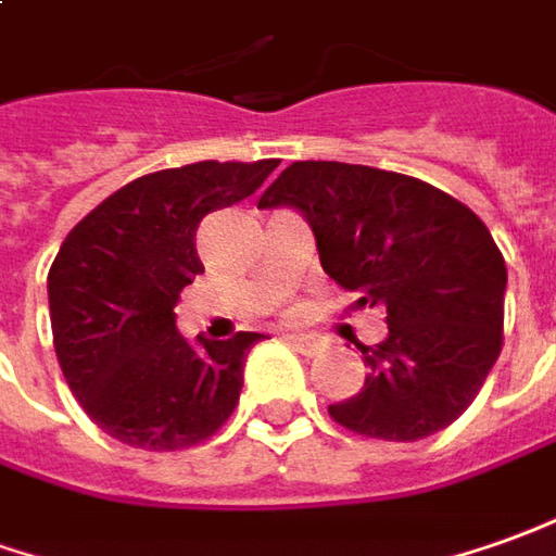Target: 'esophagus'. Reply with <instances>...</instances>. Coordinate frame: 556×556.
Segmentation results:
<instances>
[{
	"label": "esophagus",
	"mask_w": 556,
	"mask_h": 556,
	"mask_svg": "<svg viewBox=\"0 0 556 556\" xmlns=\"http://www.w3.org/2000/svg\"><path fill=\"white\" fill-rule=\"evenodd\" d=\"M287 344H290L293 351L305 354V357H317V354H320V342L312 339V336H287Z\"/></svg>",
	"instance_id": "obj_1"
}]
</instances>
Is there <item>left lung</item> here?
<instances>
[{
	"mask_svg": "<svg viewBox=\"0 0 556 556\" xmlns=\"http://www.w3.org/2000/svg\"><path fill=\"white\" fill-rule=\"evenodd\" d=\"M256 205L296 208L329 278L388 312V339L359 344L363 390L332 420L384 442L454 424L503 351L508 275L481 217L412 175L327 160L290 163Z\"/></svg>",
	"mask_w": 556,
	"mask_h": 556,
	"instance_id": "left-lung-1",
	"label": "left lung"
}]
</instances>
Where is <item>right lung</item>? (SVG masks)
Segmentation results:
<instances>
[{
  "mask_svg": "<svg viewBox=\"0 0 556 556\" xmlns=\"http://www.w3.org/2000/svg\"><path fill=\"white\" fill-rule=\"evenodd\" d=\"M278 160L190 163L141 175L72 229L48 271L53 348L68 390L99 430L144 451H181L239 405L260 332L187 342L181 290L205 271L199 220L248 199Z\"/></svg>",
  "mask_w": 556,
  "mask_h": 556,
  "instance_id": "add662e5",
  "label": "right lung"
}]
</instances>
